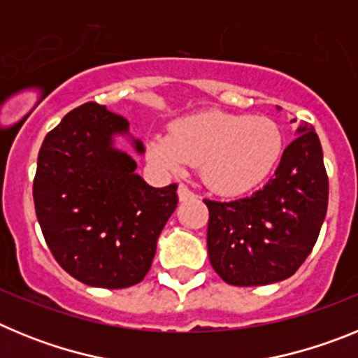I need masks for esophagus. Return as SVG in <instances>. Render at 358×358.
<instances>
[{"instance_id": "obj_1", "label": "esophagus", "mask_w": 358, "mask_h": 358, "mask_svg": "<svg viewBox=\"0 0 358 358\" xmlns=\"http://www.w3.org/2000/svg\"><path fill=\"white\" fill-rule=\"evenodd\" d=\"M177 195H179V201H188V199L195 197L194 192L185 185H179V188H177Z\"/></svg>"}]
</instances>
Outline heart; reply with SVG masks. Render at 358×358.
<instances>
[{
  "instance_id": "b5f03b06",
  "label": "heart",
  "mask_w": 358,
  "mask_h": 358,
  "mask_svg": "<svg viewBox=\"0 0 358 358\" xmlns=\"http://www.w3.org/2000/svg\"><path fill=\"white\" fill-rule=\"evenodd\" d=\"M283 150L280 125L267 116L208 110L173 123L170 134H154L148 157L159 169L182 173L201 164V176L218 194H245L264 182Z\"/></svg>"
}]
</instances>
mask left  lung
I'll list each match as a JSON object with an SVG mask.
<instances>
[{
  "instance_id": "1",
  "label": "left lung",
  "mask_w": 358,
  "mask_h": 358,
  "mask_svg": "<svg viewBox=\"0 0 358 358\" xmlns=\"http://www.w3.org/2000/svg\"><path fill=\"white\" fill-rule=\"evenodd\" d=\"M296 134L264 188L235 201H204L210 210L208 255L229 285L287 280L317 242L327 217L328 176L314 127L301 122Z\"/></svg>"
}]
</instances>
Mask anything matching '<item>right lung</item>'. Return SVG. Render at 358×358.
<instances>
[{
	"label": "right lung",
	"mask_w": 358,
	"mask_h": 358,
	"mask_svg": "<svg viewBox=\"0 0 358 358\" xmlns=\"http://www.w3.org/2000/svg\"><path fill=\"white\" fill-rule=\"evenodd\" d=\"M116 136L145 152L127 120L106 106L73 109L44 138L34 179L37 220L52 255L75 280L102 289L143 280L177 208V185H147L134 157L115 147Z\"/></svg>",
	"instance_id": "right-lung-1"
}]
</instances>
